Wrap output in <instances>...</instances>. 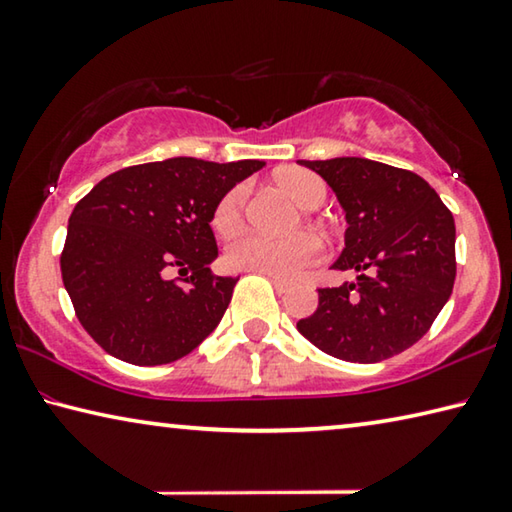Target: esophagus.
<instances>
[{"instance_id":"34e87169","label":"esophagus","mask_w":512,"mask_h":512,"mask_svg":"<svg viewBox=\"0 0 512 512\" xmlns=\"http://www.w3.org/2000/svg\"><path fill=\"white\" fill-rule=\"evenodd\" d=\"M271 282H273V287H275L277 293H287L293 287L289 280H280V277H271Z\"/></svg>"}]
</instances>
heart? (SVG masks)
Returning <instances> with one entry per match:
<instances>
[{
    "instance_id": "1",
    "label": "heart",
    "mask_w": 512,
    "mask_h": 512,
    "mask_svg": "<svg viewBox=\"0 0 512 512\" xmlns=\"http://www.w3.org/2000/svg\"><path fill=\"white\" fill-rule=\"evenodd\" d=\"M277 187H282L302 210L314 212L325 203L327 189L316 173L305 169H289L275 176ZM248 189L244 185H235L225 192L214 207L212 225L221 237H230L241 228L246 216ZM230 266L241 271L262 273L268 277H280L291 280L305 273L320 259V244L314 235L298 232L291 237H268L262 232H246L230 241L225 250Z\"/></svg>"
}]
</instances>
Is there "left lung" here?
<instances>
[{
    "label": "left lung",
    "mask_w": 512,
    "mask_h": 512,
    "mask_svg": "<svg viewBox=\"0 0 512 512\" xmlns=\"http://www.w3.org/2000/svg\"><path fill=\"white\" fill-rule=\"evenodd\" d=\"M345 210L336 271L357 280L318 289V309L298 332L329 357L377 363L418 343L456 280L454 216L418 173L366 158L300 160Z\"/></svg>",
    "instance_id": "obj_1"
}]
</instances>
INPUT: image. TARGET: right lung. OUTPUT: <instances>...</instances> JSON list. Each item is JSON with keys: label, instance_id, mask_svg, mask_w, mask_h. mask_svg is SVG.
Returning a JSON list of instances; mask_svg holds the SVG:
<instances>
[{"label": "right lung", "instance_id": "add662e5", "mask_svg": "<svg viewBox=\"0 0 512 512\" xmlns=\"http://www.w3.org/2000/svg\"><path fill=\"white\" fill-rule=\"evenodd\" d=\"M262 167L196 158L135 164L76 203L60 271L76 316L103 350L133 366H162L214 332L237 284L210 271L219 255L214 207Z\"/></svg>", "mask_w": 512, "mask_h": 512}]
</instances>
